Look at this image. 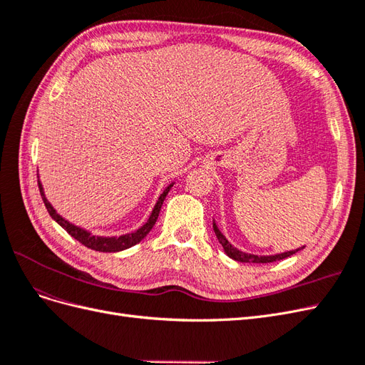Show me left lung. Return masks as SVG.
I'll return each mask as SVG.
<instances>
[{
    "label": "left lung",
    "instance_id": "left-lung-1",
    "mask_svg": "<svg viewBox=\"0 0 365 365\" xmlns=\"http://www.w3.org/2000/svg\"><path fill=\"white\" fill-rule=\"evenodd\" d=\"M213 230L216 233V237L219 240V244L222 245L224 251L228 257H231L233 260H237V262H242V263H271V262H275V260H282V259H286L292 256V254H295L297 251L300 250H294V251H286V252H282V254H275V256H254V254H247V252H242L239 251L237 248H235L233 245L230 244V242L225 239V236L220 233L217 225L213 222Z\"/></svg>",
    "mask_w": 365,
    "mask_h": 365
}]
</instances>
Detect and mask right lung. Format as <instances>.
<instances>
[{"label": "right lung", "instance_id": "1", "mask_svg": "<svg viewBox=\"0 0 365 365\" xmlns=\"http://www.w3.org/2000/svg\"><path fill=\"white\" fill-rule=\"evenodd\" d=\"M38 185H39V192H41V196H42V201L43 204H46V208L47 212L50 213V216L56 220V222L67 231V233L74 237L76 240H79L82 245L91 248L94 251H101V252H117V251H123L126 248H130L137 245L138 242H141L143 239H145L148 236L149 231L152 230V227L155 225L157 219H158V215H160V210H161V205L164 202V197L165 195L169 193V190L172 189L173 182L165 187V190L161 193V196L158 197V201L155 204V207H153L152 213L148 219V222L143 225L141 228H138L137 231H134V233H128V235H123V236H118V237H103V236H93L90 231H86L81 227H76L74 224H70L68 220H65L61 215L56 213V210H54L51 207V204L48 202V200L46 197V193H43V189H42V184L41 181H38Z\"/></svg>", "mask_w": 365, "mask_h": 365}]
</instances>
